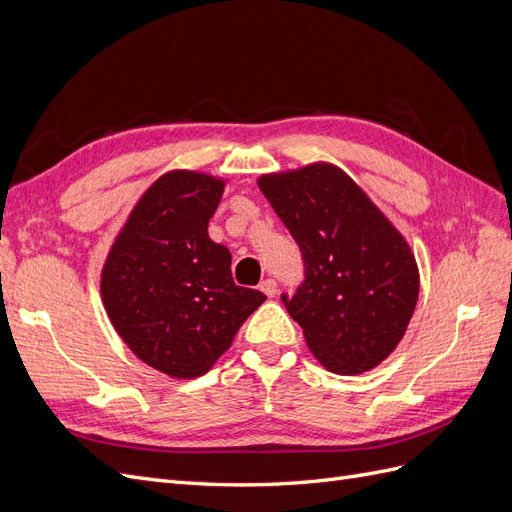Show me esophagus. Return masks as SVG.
<instances>
[{"label": "esophagus", "mask_w": 512, "mask_h": 512, "mask_svg": "<svg viewBox=\"0 0 512 512\" xmlns=\"http://www.w3.org/2000/svg\"><path fill=\"white\" fill-rule=\"evenodd\" d=\"M260 292L267 294L269 299L275 297V294H277V282L275 280H262L260 282Z\"/></svg>", "instance_id": "obj_1"}]
</instances>
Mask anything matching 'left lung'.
<instances>
[{
  "mask_svg": "<svg viewBox=\"0 0 512 512\" xmlns=\"http://www.w3.org/2000/svg\"><path fill=\"white\" fill-rule=\"evenodd\" d=\"M258 188L303 254L305 282L282 301L309 352L342 376L378 367L418 301L421 277L404 235L329 162L260 175Z\"/></svg>",
  "mask_w": 512,
  "mask_h": 512,
  "instance_id": "8db88e82",
  "label": "left lung"
}]
</instances>
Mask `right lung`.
Instances as JSON below:
<instances>
[{
	"label": "right lung",
	"mask_w": 512,
	"mask_h": 512,
	"mask_svg": "<svg viewBox=\"0 0 512 512\" xmlns=\"http://www.w3.org/2000/svg\"><path fill=\"white\" fill-rule=\"evenodd\" d=\"M224 188L220 177L168 170L138 198L102 267L108 320L170 378L207 374L267 299L232 282L228 247L209 239Z\"/></svg>",
	"instance_id": "add662e5"
}]
</instances>
